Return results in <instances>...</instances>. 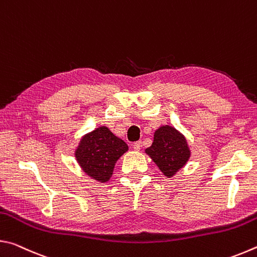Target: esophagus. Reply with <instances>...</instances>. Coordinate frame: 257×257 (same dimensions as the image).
Instances as JSON below:
<instances>
[{
    "label": "esophagus",
    "instance_id": "obj_1",
    "mask_svg": "<svg viewBox=\"0 0 257 257\" xmlns=\"http://www.w3.org/2000/svg\"><path fill=\"white\" fill-rule=\"evenodd\" d=\"M141 147H142V142H136L135 144L133 145V149L136 151V152H139L141 151Z\"/></svg>",
    "mask_w": 257,
    "mask_h": 257
}]
</instances>
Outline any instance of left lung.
Returning a JSON list of instances; mask_svg holds the SVG:
<instances>
[{"mask_svg":"<svg viewBox=\"0 0 257 257\" xmlns=\"http://www.w3.org/2000/svg\"><path fill=\"white\" fill-rule=\"evenodd\" d=\"M145 153L165 177L172 178L188 162L191 151L184 134L170 124H162L154 132L153 143Z\"/></svg>","mask_w":257,"mask_h":257,"instance_id":"1","label":"left lung"}]
</instances>
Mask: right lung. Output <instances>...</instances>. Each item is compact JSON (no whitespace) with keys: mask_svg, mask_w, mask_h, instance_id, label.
Segmentation results:
<instances>
[{"mask_svg":"<svg viewBox=\"0 0 257 257\" xmlns=\"http://www.w3.org/2000/svg\"><path fill=\"white\" fill-rule=\"evenodd\" d=\"M125 152H128V145L122 139L106 125H101L80 138L75 158L86 176L103 184L111 179L116 161Z\"/></svg>","mask_w":257,"mask_h":257,"instance_id":"right-lung-1","label":"right lung"}]
</instances>
